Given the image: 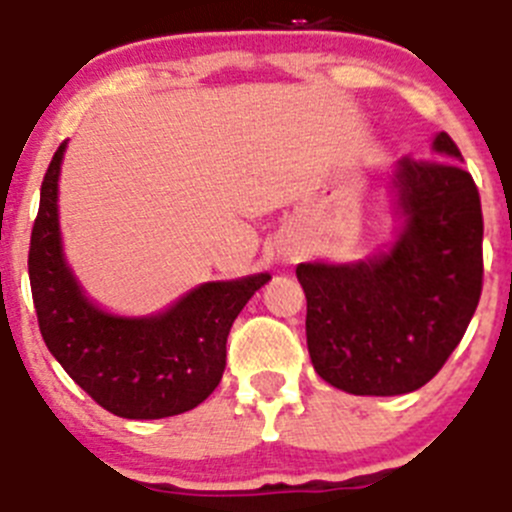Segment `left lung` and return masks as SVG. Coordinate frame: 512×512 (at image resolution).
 Returning a JSON list of instances; mask_svg holds the SVG:
<instances>
[{
    "instance_id": "obj_1",
    "label": "left lung",
    "mask_w": 512,
    "mask_h": 512,
    "mask_svg": "<svg viewBox=\"0 0 512 512\" xmlns=\"http://www.w3.org/2000/svg\"><path fill=\"white\" fill-rule=\"evenodd\" d=\"M437 158L399 160L392 175L405 228L359 264H299L306 344L316 374L349 394H407L460 344L483 294V208L447 133Z\"/></svg>"
}]
</instances>
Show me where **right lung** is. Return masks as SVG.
<instances>
[{
  "label": "right lung",
  "instance_id": "obj_1",
  "mask_svg": "<svg viewBox=\"0 0 512 512\" xmlns=\"http://www.w3.org/2000/svg\"><path fill=\"white\" fill-rule=\"evenodd\" d=\"M65 143L42 180L29 238V286L42 339L67 374L118 417L160 420L198 407L226 369V339L269 274L211 281L165 314L123 319L85 299L65 266L57 223V178Z\"/></svg>",
  "mask_w": 512,
  "mask_h": 512
}]
</instances>
